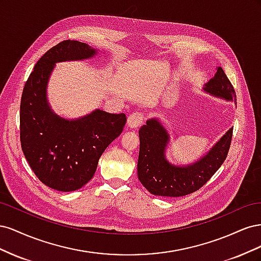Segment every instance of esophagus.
<instances>
[{"label": "esophagus", "instance_id": "34e87169", "mask_svg": "<svg viewBox=\"0 0 261 261\" xmlns=\"http://www.w3.org/2000/svg\"><path fill=\"white\" fill-rule=\"evenodd\" d=\"M144 121H145V118H144L143 114L139 113V112L133 113L127 118V126H128L129 128L136 129V128L139 127L141 124L144 123Z\"/></svg>", "mask_w": 261, "mask_h": 261}]
</instances>
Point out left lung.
I'll list each match as a JSON object with an SVG mask.
<instances>
[{"instance_id": "1", "label": "left lung", "mask_w": 261, "mask_h": 261, "mask_svg": "<svg viewBox=\"0 0 261 261\" xmlns=\"http://www.w3.org/2000/svg\"><path fill=\"white\" fill-rule=\"evenodd\" d=\"M202 90L213 97L234 101L236 94L224 70L217 73L204 84ZM233 128L228 129L209 151L191 164H172L167 158L170 134L156 117L149 118L139 129V155L137 174L140 183L154 196L180 197L202 187L222 165L230 149Z\"/></svg>"}]
</instances>
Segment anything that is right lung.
Returning <instances> with one entry per match:
<instances>
[{
    "mask_svg": "<svg viewBox=\"0 0 261 261\" xmlns=\"http://www.w3.org/2000/svg\"><path fill=\"white\" fill-rule=\"evenodd\" d=\"M99 50L87 43L65 40L45 52L23 87L20 101V143L31 170L55 191L73 192L92 178L107 147L121 135L126 116L96 109L82 117L53 112L46 88L59 62L84 61Z\"/></svg>",
    "mask_w": 261,
    "mask_h": 261,
    "instance_id": "obj_1",
    "label": "right lung"
}]
</instances>
